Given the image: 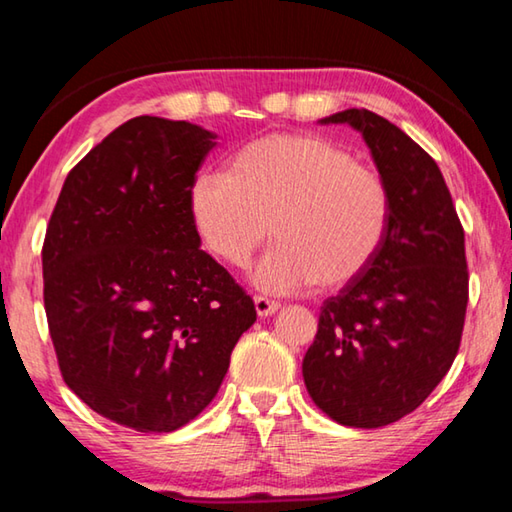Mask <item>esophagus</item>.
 <instances>
[{
  "label": "esophagus",
  "instance_id": "obj_1",
  "mask_svg": "<svg viewBox=\"0 0 512 512\" xmlns=\"http://www.w3.org/2000/svg\"><path fill=\"white\" fill-rule=\"evenodd\" d=\"M253 300H255V309H257V314L262 316V318H266V316H273L275 311L280 309V302L268 300V298H264V296H255Z\"/></svg>",
  "mask_w": 512,
  "mask_h": 512
}]
</instances>
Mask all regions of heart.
<instances>
[{"label": "heart", "instance_id": "heart-1", "mask_svg": "<svg viewBox=\"0 0 512 512\" xmlns=\"http://www.w3.org/2000/svg\"><path fill=\"white\" fill-rule=\"evenodd\" d=\"M187 203L203 246L235 268L250 264L273 225L277 244L250 275L266 293L352 282L384 246L393 214L391 187L375 167L307 133L241 146L228 173H198Z\"/></svg>", "mask_w": 512, "mask_h": 512}]
</instances>
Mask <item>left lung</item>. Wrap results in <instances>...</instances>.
Returning <instances> with one entry per match:
<instances>
[{
    "instance_id": "left-lung-1",
    "label": "left lung",
    "mask_w": 512,
    "mask_h": 512,
    "mask_svg": "<svg viewBox=\"0 0 512 512\" xmlns=\"http://www.w3.org/2000/svg\"><path fill=\"white\" fill-rule=\"evenodd\" d=\"M363 135L393 196L377 257L323 302L302 377L320 411L375 429L418 409L456 359L467 309L465 232L431 155L366 108L320 119Z\"/></svg>"
}]
</instances>
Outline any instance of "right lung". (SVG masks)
<instances>
[{
    "label": "right lung",
    "mask_w": 512,
    "mask_h": 512,
    "mask_svg": "<svg viewBox=\"0 0 512 512\" xmlns=\"http://www.w3.org/2000/svg\"><path fill=\"white\" fill-rule=\"evenodd\" d=\"M214 140L189 121L128 119L67 173L42 244L60 375L92 411L142 433L194 420L257 320L189 216Z\"/></svg>",
    "instance_id": "right-lung-1"
}]
</instances>
